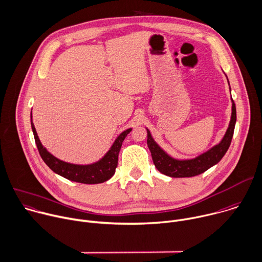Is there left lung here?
<instances>
[{
  "label": "left lung",
  "mask_w": 262,
  "mask_h": 262,
  "mask_svg": "<svg viewBox=\"0 0 262 262\" xmlns=\"http://www.w3.org/2000/svg\"><path fill=\"white\" fill-rule=\"evenodd\" d=\"M236 122V108L232 100V114L229 127L221 140V142L206 152L196 157L191 160H177L168 156L158 144H157L149 131H147V146L150 150L152 162L161 173L171 178H190L198 176L208 168L217 164L227 151L234 132V126Z\"/></svg>",
  "instance_id": "left-lung-1"
}]
</instances>
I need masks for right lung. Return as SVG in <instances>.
<instances>
[{
    "instance_id": "obj_1",
    "label": "right lung",
    "mask_w": 262,
    "mask_h": 262,
    "mask_svg": "<svg viewBox=\"0 0 262 262\" xmlns=\"http://www.w3.org/2000/svg\"><path fill=\"white\" fill-rule=\"evenodd\" d=\"M31 125H32V130L34 133V138H35L37 148L45 164L52 171L62 176L63 178L73 182L81 183V184L104 183L107 180H110L115 174L116 168L118 166L119 152H120L122 143L125 137L132 130L130 128L122 132L119 135V137L116 139L115 143L113 144L108 152L104 156L100 161L91 165H76V164H70V163L59 160L50 152H48L45 147H43L37 135L34 124L32 122V114H31Z\"/></svg>"
}]
</instances>
